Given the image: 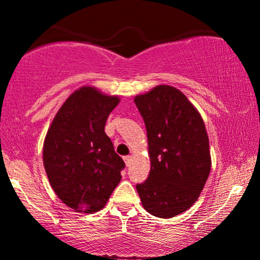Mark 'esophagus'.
I'll list each match as a JSON object with an SVG mask.
<instances>
[{"label":"esophagus","instance_id":"1","mask_svg":"<svg viewBox=\"0 0 260 260\" xmlns=\"http://www.w3.org/2000/svg\"><path fill=\"white\" fill-rule=\"evenodd\" d=\"M123 160H124V162H126V165L128 166V165H129L131 160H132V157H131L129 155H126V156H123Z\"/></svg>","mask_w":260,"mask_h":260}]
</instances>
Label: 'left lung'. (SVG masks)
Masks as SVG:
<instances>
[{
    "instance_id": "8db88e82",
    "label": "left lung",
    "mask_w": 260,
    "mask_h": 260,
    "mask_svg": "<svg viewBox=\"0 0 260 260\" xmlns=\"http://www.w3.org/2000/svg\"><path fill=\"white\" fill-rule=\"evenodd\" d=\"M134 103L147 128L151 164L148 180L137 184V192L149 214L174 217L194 204L210 174L204 122L174 86H155Z\"/></svg>"
}]
</instances>
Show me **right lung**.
Listing matches in <instances>:
<instances>
[{"mask_svg":"<svg viewBox=\"0 0 260 260\" xmlns=\"http://www.w3.org/2000/svg\"><path fill=\"white\" fill-rule=\"evenodd\" d=\"M120 103L82 86L56 113L44 142V168L67 207L79 213L101 210L121 181L124 161L105 133L109 115Z\"/></svg>","mask_w":260,"mask_h":260,"instance_id":"obj_1","label":"right lung"}]
</instances>
